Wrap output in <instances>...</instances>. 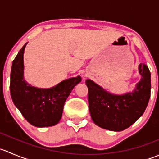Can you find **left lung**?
Returning a JSON list of instances; mask_svg holds the SVG:
<instances>
[{
	"label": "left lung",
	"mask_w": 159,
	"mask_h": 159,
	"mask_svg": "<svg viewBox=\"0 0 159 159\" xmlns=\"http://www.w3.org/2000/svg\"><path fill=\"white\" fill-rule=\"evenodd\" d=\"M139 72L142 78L136 89L123 95L109 93L92 80H86L89 111L96 125L106 130L121 131L143 115L151 95V72L144 64L139 65Z\"/></svg>",
	"instance_id": "1"
}]
</instances>
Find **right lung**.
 I'll use <instances>...</instances> for the list:
<instances>
[{"mask_svg": "<svg viewBox=\"0 0 159 159\" xmlns=\"http://www.w3.org/2000/svg\"><path fill=\"white\" fill-rule=\"evenodd\" d=\"M26 44L20 50L12 63L10 82L12 101L32 125L37 127L54 126L61 119L67 97L81 78L80 76L69 78L47 89L30 86L23 78V54Z\"/></svg>", "mask_w": 159, "mask_h": 159, "instance_id": "add662e5", "label": "right lung"}]
</instances>
